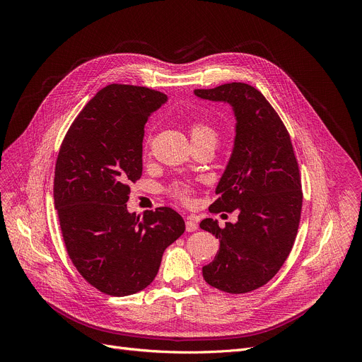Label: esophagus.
I'll list each match as a JSON object with an SVG mask.
<instances>
[{"label": "esophagus", "instance_id": "esophagus-1", "mask_svg": "<svg viewBox=\"0 0 362 362\" xmlns=\"http://www.w3.org/2000/svg\"><path fill=\"white\" fill-rule=\"evenodd\" d=\"M197 222H196V219L193 218V216H187V219H186V230L187 232H194V230H197Z\"/></svg>", "mask_w": 362, "mask_h": 362}]
</instances>
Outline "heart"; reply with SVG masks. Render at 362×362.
I'll return each mask as SVG.
<instances>
[{
  "label": "heart",
  "mask_w": 362,
  "mask_h": 362,
  "mask_svg": "<svg viewBox=\"0 0 362 362\" xmlns=\"http://www.w3.org/2000/svg\"><path fill=\"white\" fill-rule=\"evenodd\" d=\"M190 136L193 140V144L196 143H211V144H216L219 140V132L216 129L215 124H212L211 122L206 120H194L190 123ZM151 146V136H147L144 140V153H148ZM169 193L186 203L190 200L192 196V187L183 182H175L173 185L169 186Z\"/></svg>",
  "instance_id": "obj_1"
}]
</instances>
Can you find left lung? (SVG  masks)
Wrapping results in <instances>:
<instances>
[{
  "label": "left lung",
  "mask_w": 362,
  "mask_h": 362,
  "mask_svg": "<svg viewBox=\"0 0 362 362\" xmlns=\"http://www.w3.org/2000/svg\"><path fill=\"white\" fill-rule=\"evenodd\" d=\"M194 94L229 103L238 122L219 197L209 208L212 214L236 211L238 222L225 228L211 218L200 222L221 242L203 278L219 291L246 293L268 284L292 250L302 211L298 160L284 122L257 88L228 83Z\"/></svg>",
  "instance_id": "obj_1"
}]
</instances>
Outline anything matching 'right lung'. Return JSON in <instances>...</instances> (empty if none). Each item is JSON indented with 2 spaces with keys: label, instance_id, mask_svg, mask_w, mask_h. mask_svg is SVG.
<instances>
[{
  "label": "right lung",
  "instance_id": "1",
  "mask_svg": "<svg viewBox=\"0 0 362 362\" xmlns=\"http://www.w3.org/2000/svg\"><path fill=\"white\" fill-rule=\"evenodd\" d=\"M168 100L130 84L101 88L71 123L56 162L54 204L80 275L112 296L136 293L158 275L165 249L185 232L172 208L127 212L141 176L144 124Z\"/></svg>",
  "mask_w": 362,
  "mask_h": 362
}]
</instances>
